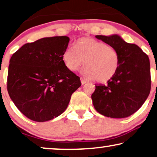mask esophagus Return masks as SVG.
I'll return each mask as SVG.
<instances>
[{
    "label": "esophagus",
    "mask_w": 157,
    "mask_h": 157,
    "mask_svg": "<svg viewBox=\"0 0 157 157\" xmlns=\"http://www.w3.org/2000/svg\"><path fill=\"white\" fill-rule=\"evenodd\" d=\"M81 84L83 85L84 83H86V80H85V79L83 78H81Z\"/></svg>",
    "instance_id": "obj_1"
}]
</instances>
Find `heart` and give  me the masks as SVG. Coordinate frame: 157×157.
Here are the masks:
<instances>
[{
  "label": "heart",
  "mask_w": 157,
  "mask_h": 157,
  "mask_svg": "<svg viewBox=\"0 0 157 157\" xmlns=\"http://www.w3.org/2000/svg\"><path fill=\"white\" fill-rule=\"evenodd\" d=\"M62 60L70 71L78 70L84 60L86 66L81 70L82 74L101 82L110 79L120 65L119 54L115 48L90 37L79 39L75 47H67Z\"/></svg>",
  "instance_id": "obj_1"
}]
</instances>
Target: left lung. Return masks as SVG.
<instances>
[{
    "instance_id": "8db88e82",
    "label": "left lung",
    "mask_w": 157,
    "mask_h": 157,
    "mask_svg": "<svg viewBox=\"0 0 157 157\" xmlns=\"http://www.w3.org/2000/svg\"><path fill=\"white\" fill-rule=\"evenodd\" d=\"M96 38L117 50L120 65L107 84L95 85L91 94L93 105L106 117H127L135 113L149 95V58L138 45L128 43L117 34L97 35Z\"/></svg>"
}]
</instances>
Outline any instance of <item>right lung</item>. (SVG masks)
<instances>
[{
  "instance_id": "1",
  "label": "right lung",
  "mask_w": 157,
  "mask_h": 157,
  "mask_svg": "<svg viewBox=\"0 0 157 157\" xmlns=\"http://www.w3.org/2000/svg\"><path fill=\"white\" fill-rule=\"evenodd\" d=\"M68 36L40 39L24 44L13 54L7 89L16 107L26 117L45 122L66 110L80 78L66 68L62 56Z\"/></svg>"
}]
</instances>
